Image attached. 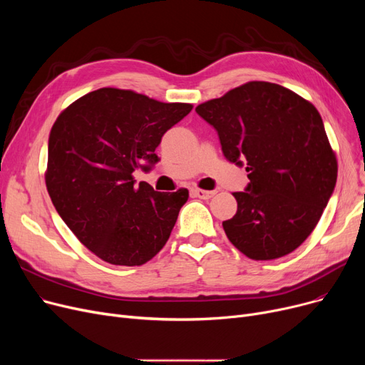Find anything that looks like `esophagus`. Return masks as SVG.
I'll return each instance as SVG.
<instances>
[{"label": "esophagus", "instance_id": "obj_1", "mask_svg": "<svg viewBox=\"0 0 365 365\" xmlns=\"http://www.w3.org/2000/svg\"><path fill=\"white\" fill-rule=\"evenodd\" d=\"M192 192L195 194V197H198V198H201V200H210V198H213L215 197V194H216V190H204V189H194Z\"/></svg>", "mask_w": 365, "mask_h": 365}]
</instances>
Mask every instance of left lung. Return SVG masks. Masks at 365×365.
Returning a JSON list of instances; mask_svg holds the SVG:
<instances>
[{
  "instance_id": "left-lung-1",
  "label": "left lung",
  "mask_w": 365,
  "mask_h": 365,
  "mask_svg": "<svg viewBox=\"0 0 365 365\" xmlns=\"http://www.w3.org/2000/svg\"><path fill=\"white\" fill-rule=\"evenodd\" d=\"M197 113L219 134L223 155L248 171L234 192L237 215L225 234L253 260L294 252L333 194L337 160L317 108L282 86L250 81L204 102Z\"/></svg>"
}]
</instances>
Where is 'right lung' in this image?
<instances>
[{"instance_id": "right-lung-1", "label": "right lung", "mask_w": 365, "mask_h": 365, "mask_svg": "<svg viewBox=\"0 0 365 365\" xmlns=\"http://www.w3.org/2000/svg\"><path fill=\"white\" fill-rule=\"evenodd\" d=\"M192 110L131 90L105 87L71 103L51 127L46 186L57 213L91 253L140 266L165 245L187 189L134 185L133 171L158 163L164 133Z\"/></svg>"}]
</instances>
